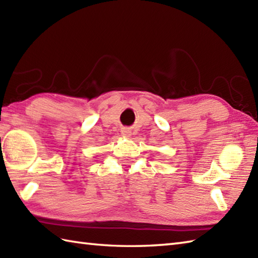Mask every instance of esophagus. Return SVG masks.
Instances as JSON below:
<instances>
[{
	"label": "esophagus",
	"instance_id": "esophagus-1",
	"mask_svg": "<svg viewBox=\"0 0 258 258\" xmlns=\"http://www.w3.org/2000/svg\"><path fill=\"white\" fill-rule=\"evenodd\" d=\"M122 134L124 136H126V138H130V136H131V132H130V131H127V130H123L122 131Z\"/></svg>",
	"mask_w": 258,
	"mask_h": 258
}]
</instances>
